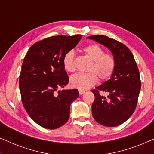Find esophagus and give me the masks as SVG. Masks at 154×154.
I'll return each instance as SVG.
<instances>
[{
	"instance_id": "1",
	"label": "esophagus",
	"mask_w": 154,
	"mask_h": 154,
	"mask_svg": "<svg viewBox=\"0 0 154 154\" xmlns=\"http://www.w3.org/2000/svg\"><path fill=\"white\" fill-rule=\"evenodd\" d=\"M84 92H85V91H84V90H79V94H83Z\"/></svg>"
}]
</instances>
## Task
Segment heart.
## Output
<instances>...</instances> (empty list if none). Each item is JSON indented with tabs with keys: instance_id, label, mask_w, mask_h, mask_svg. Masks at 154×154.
<instances>
[{
	"instance_id": "heart-1",
	"label": "heart",
	"mask_w": 154,
	"mask_h": 154,
	"mask_svg": "<svg viewBox=\"0 0 154 154\" xmlns=\"http://www.w3.org/2000/svg\"><path fill=\"white\" fill-rule=\"evenodd\" d=\"M86 55L92 61L88 68V73H76L70 79L73 88L83 90L91 88L98 81V78L104 81L110 79L116 69V60L113 54L105 53L104 50L97 44H90L83 49ZM64 69L72 73L75 70V52L71 50L66 52L63 58Z\"/></svg>"
}]
</instances>
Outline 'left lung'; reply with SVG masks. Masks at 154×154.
I'll return each instance as SVG.
<instances>
[{
  "label": "left lung",
  "mask_w": 154,
  "mask_h": 154,
  "mask_svg": "<svg viewBox=\"0 0 154 154\" xmlns=\"http://www.w3.org/2000/svg\"><path fill=\"white\" fill-rule=\"evenodd\" d=\"M88 38L108 48L115 57L116 69L111 79L91 90L94 94V119L102 125L115 127L127 121L135 110L141 89L140 71L133 54L124 44L103 35ZM101 91L108 97L101 96Z\"/></svg>",
  "instance_id": "left-lung-1"
}]
</instances>
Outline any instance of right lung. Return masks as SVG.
<instances>
[{
	"label": "right lung",
	"mask_w": 154,
	"mask_h": 154,
	"mask_svg": "<svg viewBox=\"0 0 154 154\" xmlns=\"http://www.w3.org/2000/svg\"><path fill=\"white\" fill-rule=\"evenodd\" d=\"M81 35H55L33 44L23 61L20 90L25 110L33 121L47 129H56L68 121L70 105L78 98L77 89L59 90L69 83L63 58L75 48Z\"/></svg>",
	"instance_id": "1"
}]
</instances>
